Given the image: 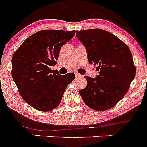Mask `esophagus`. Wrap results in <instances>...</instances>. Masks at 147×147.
I'll list each match as a JSON object with an SVG mask.
<instances>
[{"mask_svg":"<svg viewBox=\"0 0 147 147\" xmlns=\"http://www.w3.org/2000/svg\"><path fill=\"white\" fill-rule=\"evenodd\" d=\"M75 76H76V78L82 77V75H80V74H78V73H76V74H75Z\"/></svg>","mask_w":147,"mask_h":147,"instance_id":"esophagus-1","label":"esophagus"}]
</instances>
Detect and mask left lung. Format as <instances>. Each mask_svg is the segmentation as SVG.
Segmentation results:
<instances>
[{
  "instance_id": "left-lung-1",
  "label": "left lung",
  "mask_w": 147,
  "mask_h": 147,
  "mask_svg": "<svg viewBox=\"0 0 147 147\" xmlns=\"http://www.w3.org/2000/svg\"><path fill=\"white\" fill-rule=\"evenodd\" d=\"M86 48L90 64L99 74L85 76L88 85L80 90L85 105L95 110H107L123 98L136 76V67L128 46L115 35L95 28L76 32Z\"/></svg>"
}]
</instances>
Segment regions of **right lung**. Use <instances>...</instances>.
I'll use <instances>...</instances> for the list:
<instances>
[{"mask_svg":"<svg viewBox=\"0 0 147 147\" xmlns=\"http://www.w3.org/2000/svg\"><path fill=\"white\" fill-rule=\"evenodd\" d=\"M74 34L75 31H40L28 37L13 55V80L23 99L36 110L47 112L56 108L75 79L73 73L62 76L49 68L57 63L62 45Z\"/></svg>","mask_w":147,"mask_h":147,"instance_id":"right-lung-1","label":"right lung"}]
</instances>
